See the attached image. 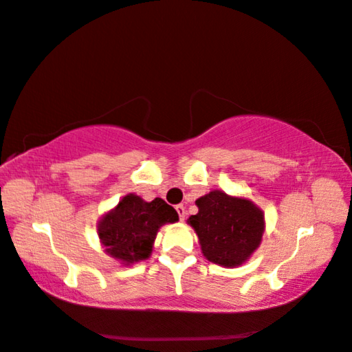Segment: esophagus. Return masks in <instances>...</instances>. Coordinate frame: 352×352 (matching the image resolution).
Instances as JSON below:
<instances>
[{
    "label": "esophagus",
    "instance_id": "34e87169",
    "mask_svg": "<svg viewBox=\"0 0 352 352\" xmlns=\"http://www.w3.org/2000/svg\"><path fill=\"white\" fill-rule=\"evenodd\" d=\"M176 211H177V214H179V219L184 221V218H186V206L184 205H176Z\"/></svg>",
    "mask_w": 352,
    "mask_h": 352
}]
</instances>
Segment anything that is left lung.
<instances>
[{
  "mask_svg": "<svg viewBox=\"0 0 352 352\" xmlns=\"http://www.w3.org/2000/svg\"><path fill=\"white\" fill-rule=\"evenodd\" d=\"M199 213L187 223L199 235L201 252L208 261L234 267L247 261L259 247L264 232V216L253 201L235 199L213 190L195 201Z\"/></svg>",
  "mask_w": 352,
  "mask_h": 352,
  "instance_id": "obj_1",
  "label": "left lung"
}]
</instances>
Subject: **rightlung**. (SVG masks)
Returning a JSON list of instances; mask_svg holds the SVG:
<instances>
[{
  "label": "right lung",
  "instance_id": "right-lung-1",
  "mask_svg": "<svg viewBox=\"0 0 352 352\" xmlns=\"http://www.w3.org/2000/svg\"><path fill=\"white\" fill-rule=\"evenodd\" d=\"M177 219L176 210L165 200L144 201L141 197L128 194L117 208L104 216L98 234L110 256L129 264L151 256L160 226Z\"/></svg>",
  "mask_w": 352,
  "mask_h": 352
}]
</instances>
